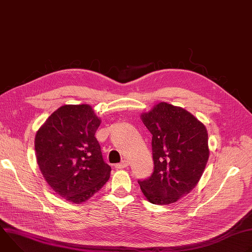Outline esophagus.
Returning <instances> with one entry per match:
<instances>
[{
	"label": "esophagus",
	"instance_id": "obj_1",
	"mask_svg": "<svg viewBox=\"0 0 252 252\" xmlns=\"http://www.w3.org/2000/svg\"><path fill=\"white\" fill-rule=\"evenodd\" d=\"M128 166V162L126 160H123L122 162L116 164V168L117 169H123V168H126Z\"/></svg>",
	"mask_w": 252,
	"mask_h": 252
}]
</instances>
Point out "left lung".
<instances>
[{
    "label": "left lung",
    "mask_w": 252,
    "mask_h": 252,
    "mask_svg": "<svg viewBox=\"0 0 252 252\" xmlns=\"http://www.w3.org/2000/svg\"><path fill=\"white\" fill-rule=\"evenodd\" d=\"M140 119L153 134L155 170L138 182L146 198L166 205L189 194L198 184L208 158L205 126L181 106L157 103Z\"/></svg>",
    "instance_id": "obj_1"
}]
</instances>
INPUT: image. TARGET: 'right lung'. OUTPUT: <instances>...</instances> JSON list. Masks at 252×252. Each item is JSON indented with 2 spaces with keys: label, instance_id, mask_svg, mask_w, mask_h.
<instances>
[{
  "label": "right lung",
  "instance_id": "right-lung-1",
  "mask_svg": "<svg viewBox=\"0 0 252 252\" xmlns=\"http://www.w3.org/2000/svg\"><path fill=\"white\" fill-rule=\"evenodd\" d=\"M101 123L89 104H64L40 126L35 158L49 186L65 200L80 204L111 176L94 133Z\"/></svg>",
  "mask_w": 252,
  "mask_h": 252
}]
</instances>
